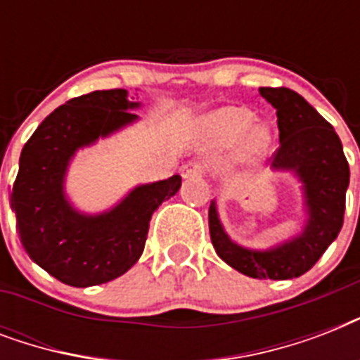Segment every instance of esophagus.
I'll return each mask as SVG.
<instances>
[{"label": "esophagus", "mask_w": 360, "mask_h": 360, "mask_svg": "<svg viewBox=\"0 0 360 360\" xmlns=\"http://www.w3.org/2000/svg\"><path fill=\"white\" fill-rule=\"evenodd\" d=\"M207 172V166L203 162H198V160H192V162H186L183 168H181V175L183 177H200V175H205Z\"/></svg>", "instance_id": "obj_1"}]
</instances>
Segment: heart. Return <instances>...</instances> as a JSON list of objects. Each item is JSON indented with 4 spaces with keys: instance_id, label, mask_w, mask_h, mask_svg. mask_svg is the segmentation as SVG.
Returning a JSON list of instances; mask_svg holds the SVG:
<instances>
[{
    "instance_id": "heart-1",
    "label": "heart",
    "mask_w": 360,
    "mask_h": 360,
    "mask_svg": "<svg viewBox=\"0 0 360 360\" xmlns=\"http://www.w3.org/2000/svg\"><path fill=\"white\" fill-rule=\"evenodd\" d=\"M254 123V114L246 108H224L211 117V129L220 143H233L245 134ZM271 141V132L265 124L252 127L246 138V147L250 153H262Z\"/></svg>"
}]
</instances>
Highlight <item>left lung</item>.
<instances>
[{
    "instance_id": "1",
    "label": "left lung",
    "mask_w": 360,
    "mask_h": 360,
    "mask_svg": "<svg viewBox=\"0 0 360 360\" xmlns=\"http://www.w3.org/2000/svg\"><path fill=\"white\" fill-rule=\"evenodd\" d=\"M276 108L280 146L273 168L291 169L301 177L310 220L302 236L273 250L252 252L231 243L219 222L214 203L209 207V233L214 250L230 267L252 278L290 280L316 265L344 224L349 164L342 141L304 98L288 87H259Z\"/></svg>"
}]
</instances>
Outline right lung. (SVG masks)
Masks as SVG:
<instances>
[{
  "label": "right lung",
  "mask_w": 360,
  "mask_h": 360,
  "mask_svg": "<svg viewBox=\"0 0 360 360\" xmlns=\"http://www.w3.org/2000/svg\"><path fill=\"white\" fill-rule=\"evenodd\" d=\"M124 89L93 91L67 101L39 124L20 155L11 194L27 256L53 278L87 288L117 278L141 256L149 220L179 191L174 175L138 186L110 213L84 217L63 196V175L78 147L136 120Z\"/></svg>",
  "instance_id": "right-lung-1"
}]
</instances>
